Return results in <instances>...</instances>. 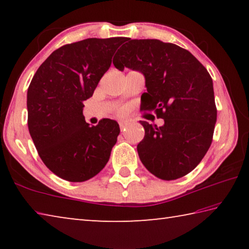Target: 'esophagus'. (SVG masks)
Masks as SVG:
<instances>
[{
  "label": "esophagus",
  "mask_w": 249,
  "mask_h": 249,
  "mask_svg": "<svg viewBox=\"0 0 249 249\" xmlns=\"http://www.w3.org/2000/svg\"><path fill=\"white\" fill-rule=\"evenodd\" d=\"M119 124H120L121 130H125V128L127 127V125H128V122L127 121H121V122H119Z\"/></svg>",
  "instance_id": "1"
}]
</instances>
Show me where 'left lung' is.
I'll return each mask as SVG.
<instances>
[{"instance_id":"obj_1","label":"left lung","mask_w":249,"mask_h":249,"mask_svg":"<svg viewBox=\"0 0 249 249\" xmlns=\"http://www.w3.org/2000/svg\"><path fill=\"white\" fill-rule=\"evenodd\" d=\"M113 65L144 74L141 109L165 121L159 127L141 121L145 136L137 151L142 165L162 180L188 175L209 150L216 123L208 70L187 49L158 39L126 38Z\"/></svg>"}]
</instances>
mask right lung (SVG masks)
Segmentation results:
<instances>
[{"mask_svg": "<svg viewBox=\"0 0 249 249\" xmlns=\"http://www.w3.org/2000/svg\"><path fill=\"white\" fill-rule=\"evenodd\" d=\"M123 37L88 38L58 48L36 71L27 91L28 130L50 171L70 182L93 178L107 165L120 134L116 121L90 126L83 101L91 98Z\"/></svg>", "mask_w": 249, "mask_h": 249, "instance_id": "obj_1", "label": "right lung"}]
</instances>
